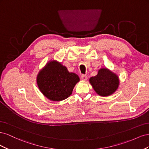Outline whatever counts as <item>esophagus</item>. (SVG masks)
<instances>
[{
  "label": "esophagus",
  "mask_w": 149,
  "mask_h": 149,
  "mask_svg": "<svg viewBox=\"0 0 149 149\" xmlns=\"http://www.w3.org/2000/svg\"><path fill=\"white\" fill-rule=\"evenodd\" d=\"M81 79L83 81H86L87 79V76H86V75H85V74H82L81 76Z\"/></svg>",
  "instance_id": "34e87169"
}]
</instances>
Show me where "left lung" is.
<instances>
[{"mask_svg":"<svg viewBox=\"0 0 149 149\" xmlns=\"http://www.w3.org/2000/svg\"><path fill=\"white\" fill-rule=\"evenodd\" d=\"M89 83L98 95L106 97L114 94L119 85L118 76L106 68H102L95 76L89 78Z\"/></svg>","mask_w":149,"mask_h":149,"instance_id":"1","label":"left lung"}]
</instances>
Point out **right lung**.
<instances>
[{
	"label": "right lung",
	"instance_id": "obj_1",
	"mask_svg": "<svg viewBox=\"0 0 149 149\" xmlns=\"http://www.w3.org/2000/svg\"><path fill=\"white\" fill-rule=\"evenodd\" d=\"M79 81L77 74L69 72L66 66L56 60L49 61L37 76L40 91L53 101H61L68 97Z\"/></svg>",
	"mask_w": 149,
	"mask_h": 149
}]
</instances>
